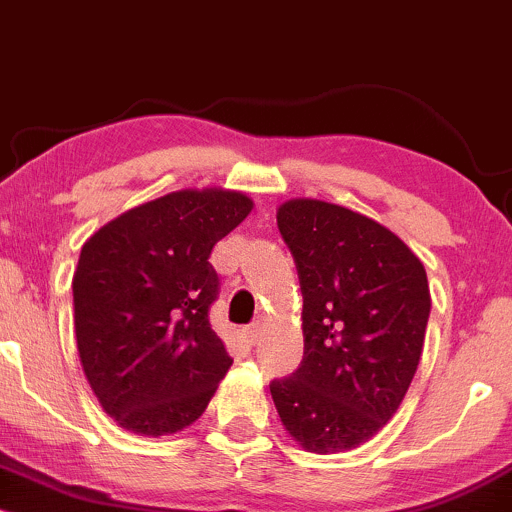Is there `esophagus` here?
Masks as SVG:
<instances>
[{"mask_svg":"<svg viewBox=\"0 0 512 512\" xmlns=\"http://www.w3.org/2000/svg\"><path fill=\"white\" fill-rule=\"evenodd\" d=\"M243 339L248 344H255L257 342V337H260V325H257V322H252V325H248V327H243Z\"/></svg>","mask_w":512,"mask_h":512,"instance_id":"obj_1","label":"esophagus"}]
</instances>
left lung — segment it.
<instances>
[{
  "instance_id": "obj_1",
  "label": "left lung",
  "mask_w": 512,
  "mask_h": 512,
  "mask_svg": "<svg viewBox=\"0 0 512 512\" xmlns=\"http://www.w3.org/2000/svg\"><path fill=\"white\" fill-rule=\"evenodd\" d=\"M303 293V361L269 383L281 424L305 450L358 448L392 419L424 349V264L378 221L291 199L276 211Z\"/></svg>"
}]
</instances>
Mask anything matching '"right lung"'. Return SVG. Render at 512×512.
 Masks as SVG:
<instances>
[{
    "label": "right lung",
    "mask_w": 512,
    "mask_h": 512,
    "mask_svg": "<svg viewBox=\"0 0 512 512\" xmlns=\"http://www.w3.org/2000/svg\"><path fill=\"white\" fill-rule=\"evenodd\" d=\"M250 209L240 192H170L105 223L81 248L72 281L81 366L127 431H182L231 368L209 322L219 298L209 257Z\"/></svg>",
    "instance_id": "right-lung-1"
}]
</instances>
